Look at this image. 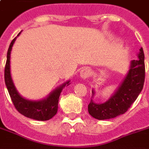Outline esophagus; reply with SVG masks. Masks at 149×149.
Returning <instances> with one entry per match:
<instances>
[{"label":"esophagus","instance_id":"esophagus-1","mask_svg":"<svg viewBox=\"0 0 149 149\" xmlns=\"http://www.w3.org/2000/svg\"><path fill=\"white\" fill-rule=\"evenodd\" d=\"M90 75H91L90 70L87 68H83V69L80 72V77H81V79H84V80L87 79Z\"/></svg>","mask_w":149,"mask_h":149}]
</instances>
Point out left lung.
<instances>
[{
	"label": "left lung",
	"instance_id": "1",
	"mask_svg": "<svg viewBox=\"0 0 149 149\" xmlns=\"http://www.w3.org/2000/svg\"><path fill=\"white\" fill-rule=\"evenodd\" d=\"M137 56L139 59L131 61L126 77L109 100L104 103L97 104L91 99L88 110L93 117L97 120L116 117L127 112L136 100L143 89L145 77L144 54L142 48L140 49ZM92 93L93 97L95 95L93 89Z\"/></svg>",
	"mask_w": 149,
	"mask_h": 149
}]
</instances>
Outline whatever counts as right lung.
<instances>
[{"label":"right lung","instance_id":"obj_1","mask_svg":"<svg viewBox=\"0 0 149 149\" xmlns=\"http://www.w3.org/2000/svg\"><path fill=\"white\" fill-rule=\"evenodd\" d=\"M21 33H18L17 37ZM17 37H15L12 40L7 52V61L5 68V85L7 87L9 96L11 97L15 108L21 114L26 117L37 120H48L56 114L61 93L65 86H68L70 84V81H66L61 86L56 88L55 90H53L48 95V97L42 100H29L21 97L15 87L10 72V54L13 45Z\"/></svg>","mask_w":149,"mask_h":149}]
</instances>
